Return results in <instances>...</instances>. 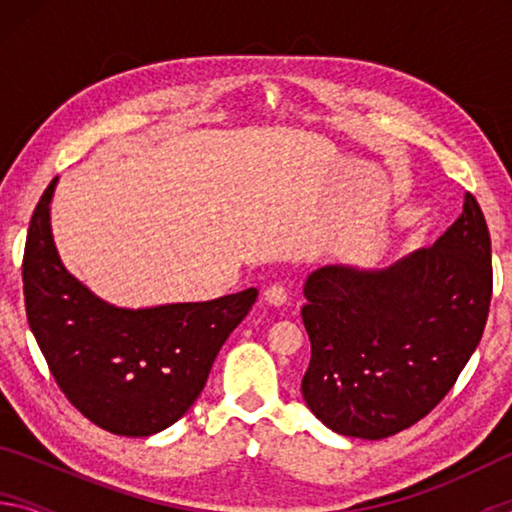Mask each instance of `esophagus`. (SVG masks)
Listing matches in <instances>:
<instances>
[{
    "label": "esophagus",
    "instance_id": "esophagus-1",
    "mask_svg": "<svg viewBox=\"0 0 512 512\" xmlns=\"http://www.w3.org/2000/svg\"><path fill=\"white\" fill-rule=\"evenodd\" d=\"M287 298H289V293L282 287V284H271V287H266V291H264V300L273 307H282L284 302H287Z\"/></svg>",
    "mask_w": 512,
    "mask_h": 512
}]
</instances>
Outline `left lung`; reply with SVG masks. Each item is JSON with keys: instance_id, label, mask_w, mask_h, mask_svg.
I'll list each match as a JSON object with an SVG mask.
<instances>
[{"instance_id": "obj_1", "label": "left lung", "mask_w": 512, "mask_h": 512, "mask_svg": "<svg viewBox=\"0 0 512 512\" xmlns=\"http://www.w3.org/2000/svg\"><path fill=\"white\" fill-rule=\"evenodd\" d=\"M311 361L302 397L341 436L379 440L452 391L483 336L492 298L490 232L476 198L431 248L377 271L323 266L305 282Z\"/></svg>"}]
</instances>
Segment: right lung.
<instances>
[{
    "label": "right lung",
    "mask_w": 512,
    "mask_h": 512,
    "mask_svg": "<svg viewBox=\"0 0 512 512\" xmlns=\"http://www.w3.org/2000/svg\"><path fill=\"white\" fill-rule=\"evenodd\" d=\"M56 183L40 196L24 246L29 327L60 391L85 418L117 436H153L201 395L216 354L255 305L257 289L146 309L110 305L60 262L49 223Z\"/></svg>",
    "instance_id": "1"
}]
</instances>
